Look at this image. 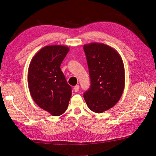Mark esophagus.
<instances>
[{
	"label": "esophagus",
	"instance_id": "34e87169",
	"mask_svg": "<svg viewBox=\"0 0 156 156\" xmlns=\"http://www.w3.org/2000/svg\"><path fill=\"white\" fill-rule=\"evenodd\" d=\"M79 89V85L75 86L74 88H73V90H74V91H75V92H78Z\"/></svg>",
	"mask_w": 156,
	"mask_h": 156
}]
</instances>
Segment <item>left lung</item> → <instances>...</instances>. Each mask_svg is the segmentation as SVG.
<instances>
[{"mask_svg": "<svg viewBox=\"0 0 156 156\" xmlns=\"http://www.w3.org/2000/svg\"><path fill=\"white\" fill-rule=\"evenodd\" d=\"M91 85L83 96L88 108L103 113L119 101L125 88L124 64L114 48L103 43L84 45Z\"/></svg>", "mask_w": 156, "mask_h": 156, "instance_id": "left-lung-1", "label": "left lung"}]
</instances>
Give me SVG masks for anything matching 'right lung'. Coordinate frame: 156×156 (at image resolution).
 <instances>
[{
  "label": "right lung",
  "mask_w": 156,
  "mask_h": 156,
  "mask_svg": "<svg viewBox=\"0 0 156 156\" xmlns=\"http://www.w3.org/2000/svg\"><path fill=\"white\" fill-rule=\"evenodd\" d=\"M69 50L62 45L44 46L32 58L28 68V83L32 99L53 116L65 112L72 96V88L60 68Z\"/></svg>",
  "instance_id": "1"
}]
</instances>
